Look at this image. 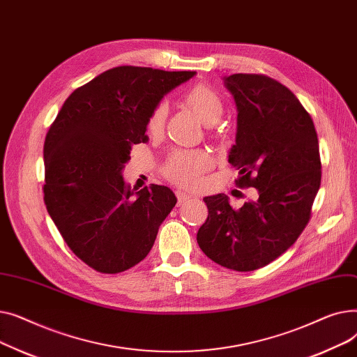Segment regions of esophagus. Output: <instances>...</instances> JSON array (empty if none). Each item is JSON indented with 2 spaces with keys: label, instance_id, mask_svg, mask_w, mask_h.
<instances>
[{
  "label": "esophagus",
  "instance_id": "obj_1",
  "mask_svg": "<svg viewBox=\"0 0 357 357\" xmlns=\"http://www.w3.org/2000/svg\"><path fill=\"white\" fill-rule=\"evenodd\" d=\"M176 198H178V204L181 205V204H183V202H186V201H190L192 197H191L190 194L183 192V191H176Z\"/></svg>",
  "mask_w": 357,
  "mask_h": 357
}]
</instances>
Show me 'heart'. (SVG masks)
Instances as JSON below:
<instances>
[{
	"label": "heart",
	"instance_id": "b5f03b06",
	"mask_svg": "<svg viewBox=\"0 0 357 357\" xmlns=\"http://www.w3.org/2000/svg\"><path fill=\"white\" fill-rule=\"evenodd\" d=\"M185 102L188 104L197 117L205 123H215L222 112V101L215 89L207 84H197L191 86L183 96ZM167 117V105L165 101L158 102L150 111L147 119V130L150 135H159L165 127ZM211 166V158L202 150L194 152H178L172 153L163 166V174L167 179L185 186V188H194L201 181V174L207 171Z\"/></svg>",
	"mask_w": 357,
	"mask_h": 357
}]
</instances>
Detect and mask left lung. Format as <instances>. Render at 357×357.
<instances>
[{
    "label": "left lung",
    "mask_w": 357,
    "mask_h": 357,
    "mask_svg": "<svg viewBox=\"0 0 357 357\" xmlns=\"http://www.w3.org/2000/svg\"><path fill=\"white\" fill-rule=\"evenodd\" d=\"M237 105L236 144L229 162L238 188H256L234 210L229 197H205L208 217L197 233L201 250L237 272L264 268L303 233L321 183V160L311 116L282 84L256 73L224 78Z\"/></svg>",
    "instance_id": "obj_1"
}]
</instances>
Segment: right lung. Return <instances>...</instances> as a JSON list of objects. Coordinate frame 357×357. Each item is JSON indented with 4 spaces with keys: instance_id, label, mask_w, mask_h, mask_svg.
<instances>
[{
    "instance_id": "1",
    "label": "right lung",
    "mask_w": 357,
    "mask_h": 357,
    "mask_svg": "<svg viewBox=\"0 0 357 357\" xmlns=\"http://www.w3.org/2000/svg\"><path fill=\"white\" fill-rule=\"evenodd\" d=\"M195 72L117 66L75 89L50 126L45 147V204L69 249L101 273L142 261L176 204L167 186L135 192L121 171L133 144L146 143L150 111Z\"/></svg>"
}]
</instances>
